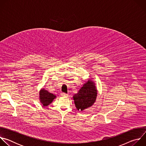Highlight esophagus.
I'll return each mask as SVG.
<instances>
[{
  "mask_svg": "<svg viewBox=\"0 0 146 146\" xmlns=\"http://www.w3.org/2000/svg\"><path fill=\"white\" fill-rule=\"evenodd\" d=\"M60 95H61L62 96H64V97H68V94H65V93H61V94H60Z\"/></svg>",
  "mask_w": 146,
  "mask_h": 146,
  "instance_id": "esophagus-1",
  "label": "esophagus"
}]
</instances>
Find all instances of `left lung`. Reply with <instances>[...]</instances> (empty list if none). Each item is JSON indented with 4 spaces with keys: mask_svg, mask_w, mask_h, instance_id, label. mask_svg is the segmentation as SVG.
<instances>
[{
    "mask_svg": "<svg viewBox=\"0 0 146 146\" xmlns=\"http://www.w3.org/2000/svg\"><path fill=\"white\" fill-rule=\"evenodd\" d=\"M97 91L95 83L91 80H88L73 96L77 109L83 111L92 106L96 101Z\"/></svg>",
    "mask_w": 146,
    "mask_h": 146,
    "instance_id": "left-lung-1",
    "label": "left lung"
}]
</instances>
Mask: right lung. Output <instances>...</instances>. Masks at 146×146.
I'll return each instance as SVG.
<instances>
[{"label": "right lung", "mask_w": 146, "mask_h": 146, "mask_svg": "<svg viewBox=\"0 0 146 146\" xmlns=\"http://www.w3.org/2000/svg\"><path fill=\"white\" fill-rule=\"evenodd\" d=\"M56 98V96L54 94L49 92L44 88L41 89L39 92L40 102L42 104L43 106L46 107L51 104L53 100Z\"/></svg>", "instance_id": "obj_1"}]
</instances>
